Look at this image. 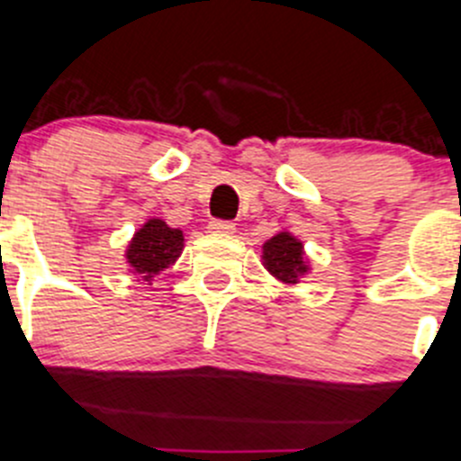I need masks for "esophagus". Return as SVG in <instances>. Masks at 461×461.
I'll return each instance as SVG.
<instances>
[{
    "label": "esophagus",
    "instance_id": "esophagus-1",
    "mask_svg": "<svg viewBox=\"0 0 461 461\" xmlns=\"http://www.w3.org/2000/svg\"><path fill=\"white\" fill-rule=\"evenodd\" d=\"M236 225L230 221H211L209 222V231L211 234H234Z\"/></svg>",
    "mask_w": 461,
    "mask_h": 461
}]
</instances>
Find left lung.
<instances>
[{
	"label": "left lung",
	"mask_w": 461,
	"mask_h": 461,
	"mask_svg": "<svg viewBox=\"0 0 461 461\" xmlns=\"http://www.w3.org/2000/svg\"><path fill=\"white\" fill-rule=\"evenodd\" d=\"M261 250H264L261 259H264L266 270L286 286L298 284L300 277L312 270L307 255H304L303 240L295 239L291 231H277L273 239L266 240Z\"/></svg>",
	"instance_id": "1"
}]
</instances>
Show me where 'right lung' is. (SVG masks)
<instances>
[{
  "mask_svg": "<svg viewBox=\"0 0 461 461\" xmlns=\"http://www.w3.org/2000/svg\"><path fill=\"white\" fill-rule=\"evenodd\" d=\"M184 250V231L167 227L161 218H149L129 240L124 259L145 284H152L161 270L170 268Z\"/></svg>",
  "mask_w": 461,
  "mask_h": 461,
  "instance_id": "obj_1",
  "label": "right lung"
}]
</instances>
